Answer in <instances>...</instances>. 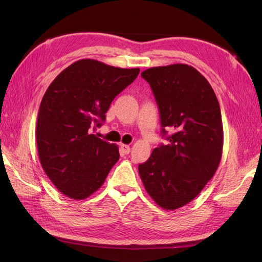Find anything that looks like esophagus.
<instances>
[{
    "label": "esophagus",
    "mask_w": 262,
    "mask_h": 262,
    "mask_svg": "<svg viewBox=\"0 0 262 262\" xmlns=\"http://www.w3.org/2000/svg\"><path fill=\"white\" fill-rule=\"evenodd\" d=\"M130 146L129 145H125V144H121L120 145V152L122 153V154H129L130 153Z\"/></svg>",
    "instance_id": "esophagus-1"
}]
</instances>
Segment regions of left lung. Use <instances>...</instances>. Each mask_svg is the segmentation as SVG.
I'll return each mask as SVG.
<instances>
[{
	"mask_svg": "<svg viewBox=\"0 0 262 262\" xmlns=\"http://www.w3.org/2000/svg\"><path fill=\"white\" fill-rule=\"evenodd\" d=\"M167 144L154 148L139 165L147 193L166 210L192 201L215 173L223 150V123L219 100L210 83L188 64L147 69ZM166 129L173 133L167 136Z\"/></svg>",
	"mask_w": 262,
	"mask_h": 262,
	"instance_id": "8db88e82",
	"label": "left lung"
}]
</instances>
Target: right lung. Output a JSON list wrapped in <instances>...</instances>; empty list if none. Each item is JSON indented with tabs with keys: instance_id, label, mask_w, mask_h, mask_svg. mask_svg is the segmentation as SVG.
<instances>
[{
	"instance_id": "obj_1",
	"label": "right lung",
	"mask_w": 262,
	"mask_h": 262,
	"mask_svg": "<svg viewBox=\"0 0 262 262\" xmlns=\"http://www.w3.org/2000/svg\"><path fill=\"white\" fill-rule=\"evenodd\" d=\"M82 59L54 78L46 91L36 125L40 164L60 192L83 200L102 186L119 160L116 144L92 134L102 124L112 101L139 75Z\"/></svg>"
}]
</instances>
